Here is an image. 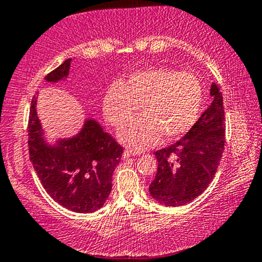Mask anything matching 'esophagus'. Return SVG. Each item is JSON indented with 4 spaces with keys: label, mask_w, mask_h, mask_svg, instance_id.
Listing matches in <instances>:
<instances>
[{
    "label": "esophagus",
    "mask_w": 262,
    "mask_h": 262,
    "mask_svg": "<svg viewBox=\"0 0 262 262\" xmlns=\"http://www.w3.org/2000/svg\"><path fill=\"white\" fill-rule=\"evenodd\" d=\"M122 156H123V158H130V157H132V156H134V152L130 151V149H125Z\"/></svg>",
    "instance_id": "esophagus-1"
}]
</instances>
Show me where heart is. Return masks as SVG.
<instances>
[{
	"instance_id": "1",
	"label": "heart",
	"mask_w": 262,
	"mask_h": 262,
	"mask_svg": "<svg viewBox=\"0 0 262 262\" xmlns=\"http://www.w3.org/2000/svg\"><path fill=\"white\" fill-rule=\"evenodd\" d=\"M203 88L188 72L151 68L128 75L125 83L114 81L105 92L102 113L110 125L119 127L141 104L142 115L119 131V139L135 151L151 147L164 139L182 136L194 125L201 113Z\"/></svg>"
}]
</instances>
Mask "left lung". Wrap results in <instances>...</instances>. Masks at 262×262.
Returning a JSON list of instances; mask_svg holds the SVG:
<instances>
[{
  "instance_id": "1",
  "label": "left lung",
  "mask_w": 262,
  "mask_h": 262,
  "mask_svg": "<svg viewBox=\"0 0 262 262\" xmlns=\"http://www.w3.org/2000/svg\"><path fill=\"white\" fill-rule=\"evenodd\" d=\"M213 102L177 142L156 151L158 161L149 194L166 207H181L207 189L224 152L225 119L223 94L211 84Z\"/></svg>"
}]
</instances>
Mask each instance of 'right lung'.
<instances>
[{
    "label": "right lung",
    "mask_w": 262,
    "mask_h": 262,
    "mask_svg": "<svg viewBox=\"0 0 262 262\" xmlns=\"http://www.w3.org/2000/svg\"><path fill=\"white\" fill-rule=\"evenodd\" d=\"M70 61L72 58L49 73L46 80H64ZM36 105L34 96L28 121L29 160L43 188L58 204L75 213L98 210L111 193L113 173L121 160L122 147L93 119H88L75 136L51 145L44 139Z\"/></svg>",
    "instance_id": "add662e5"
}]
</instances>
